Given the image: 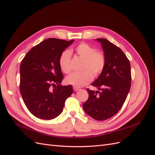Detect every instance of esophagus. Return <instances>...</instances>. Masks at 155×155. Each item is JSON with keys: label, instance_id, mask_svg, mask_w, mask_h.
<instances>
[{"label": "esophagus", "instance_id": "esophagus-1", "mask_svg": "<svg viewBox=\"0 0 155 155\" xmlns=\"http://www.w3.org/2000/svg\"><path fill=\"white\" fill-rule=\"evenodd\" d=\"M73 88H74V91H76H76H78L79 90V89H80V88H79V87H74V86L73 87Z\"/></svg>", "mask_w": 155, "mask_h": 155}]
</instances>
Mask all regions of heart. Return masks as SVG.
I'll return each instance as SVG.
<instances>
[{
	"label": "heart",
	"instance_id": "1",
	"mask_svg": "<svg viewBox=\"0 0 155 155\" xmlns=\"http://www.w3.org/2000/svg\"><path fill=\"white\" fill-rule=\"evenodd\" d=\"M75 51L79 58L85 59L83 64L84 70L82 72H74L68 76L65 81L69 85L80 87L87 85L95 76L100 74L105 65V57L100 51L87 43H81L75 47ZM71 51L65 50L62 51L59 58V64L62 71L68 74L71 71ZM90 70L89 71V70Z\"/></svg>",
	"mask_w": 155,
	"mask_h": 155
}]
</instances>
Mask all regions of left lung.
Returning a JSON list of instances; mask_svg holds the SVG:
<instances>
[{
	"instance_id": "obj_1",
	"label": "left lung",
	"mask_w": 155,
	"mask_h": 155,
	"mask_svg": "<svg viewBox=\"0 0 155 155\" xmlns=\"http://www.w3.org/2000/svg\"><path fill=\"white\" fill-rule=\"evenodd\" d=\"M96 41L101 45L105 65L100 76L92 83L100 91L87 88L89 96L83 108L92 118L103 121L115 115L124 105L130 88V65L118 46L106 39Z\"/></svg>"
}]
</instances>
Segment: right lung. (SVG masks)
<instances>
[{
  "instance_id": "1",
  "label": "right lung",
  "mask_w": 155,
  "mask_h": 155,
  "mask_svg": "<svg viewBox=\"0 0 155 155\" xmlns=\"http://www.w3.org/2000/svg\"><path fill=\"white\" fill-rule=\"evenodd\" d=\"M74 40L49 38L33 47L20 68V92L28 109L37 118L51 120L61 113L72 85H62L59 56ZM55 88L53 89L51 86Z\"/></svg>"
}]
</instances>
